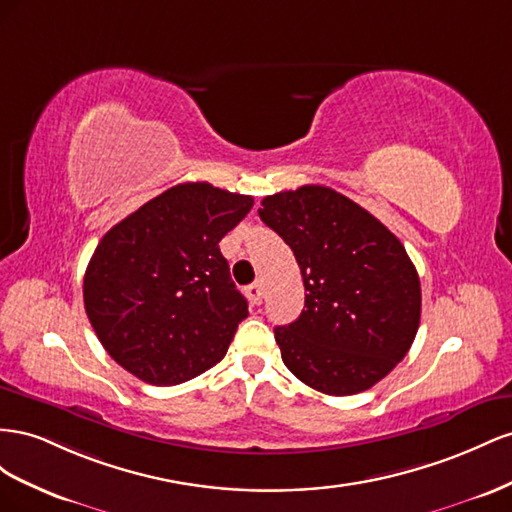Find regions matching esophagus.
Listing matches in <instances>:
<instances>
[{"instance_id": "1", "label": "esophagus", "mask_w": 512, "mask_h": 512, "mask_svg": "<svg viewBox=\"0 0 512 512\" xmlns=\"http://www.w3.org/2000/svg\"><path fill=\"white\" fill-rule=\"evenodd\" d=\"M244 294L248 296V300H251L253 304H261V298H264V283H253V285H248L246 289H244Z\"/></svg>"}]
</instances>
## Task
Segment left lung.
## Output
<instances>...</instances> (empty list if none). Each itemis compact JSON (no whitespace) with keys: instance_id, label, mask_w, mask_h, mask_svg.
<instances>
[{"instance_id":"obj_1","label":"left lung","mask_w":512,"mask_h":512,"mask_svg":"<svg viewBox=\"0 0 512 512\" xmlns=\"http://www.w3.org/2000/svg\"><path fill=\"white\" fill-rule=\"evenodd\" d=\"M259 216L294 251L306 291L300 317L274 328L285 367L332 397L369 390L418 332L420 279L405 246L328 186L264 197Z\"/></svg>"}]
</instances>
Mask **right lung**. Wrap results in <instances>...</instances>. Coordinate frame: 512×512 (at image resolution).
Returning <instances> with one entry per match:
<instances>
[{"instance_id": "obj_1", "label": "right lung", "mask_w": 512, "mask_h": 512, "mask_svg": "<svg viewBox=\"0 0 512 512\" xmlns=\"http://www.w3.org/2000/svg\"><path fill=\"white\" fill-rule=\"evenodd\" d=\"M251 208L248 195L184 182L102 236L83 302L120 367L145 384L175 386L225 358L248 304L218 242Z\"/></svg>"}]
</instances>
